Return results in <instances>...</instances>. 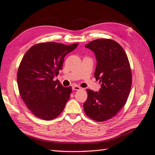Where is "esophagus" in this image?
Here are the masks:
<instances>
[{
  "label": "esophagus",
  "mask_w": 155,
  "mask_h": 155,
  "mask_svg": "<svg viewBox=\"0 0 155 155\" xmlns=\"http://www.w3.org/2000/svg\"><path fill=\"white\" fill-rule=\"evenodd\" d=\"M81 87H78V86H72V89L73 90V91H79V90H81Z\"/></svg>",
  "instance_id": "esophagus-1"
}]
</instances>
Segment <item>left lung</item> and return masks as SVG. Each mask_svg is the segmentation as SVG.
Returning <instances> with one entry per match:
<instances>
[{"label":"left lung","instance_id":"left-lung-1","mask_svg":"<svg viewBox=\"0 0 155 155\" xmlns=\"http://www.w3.org/2000/svg\"><path fill=\"white\" fill-rule=\"evenodd\" d=\"M93 51L97 61L94 77L99 81L98 92L87 89L84 103L88 117L103 122L114 117L126 103L132 84V74L123 47L110 39H97L85 45Z\"/></svg>","mask_w":155,"mask_h":155}]
</instances>
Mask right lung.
<instances>
[{"instance_id":"obj_1","label":"right lung","mask_w":155,"mask_h":155,"mask_svg":"<svg viewBox=\"0 0 155 155\" xmlns=\"http://www.w3.org/2000/svg\"><path fill=\"white\" fill-rule=\"evenodd\" d=\"M78 45L43 42L32 46L23 57L17 73L21 98L36 117L46 120L57 117L70 98L72 87L54 81L64 58Z\"/></svg>"}]
</instances>
